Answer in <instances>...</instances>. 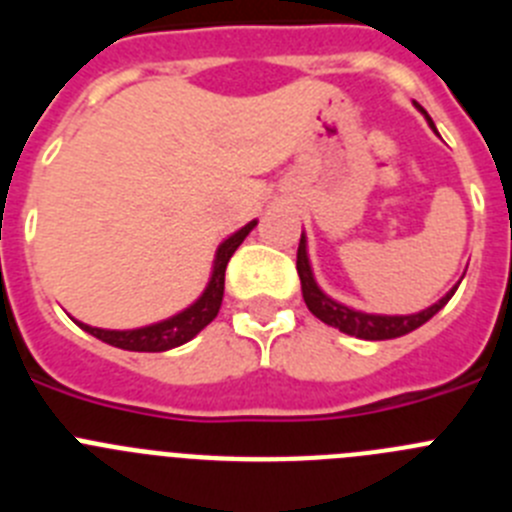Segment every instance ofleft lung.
<instances>
[{
	"label": "left lung",
	"instance_id": "1",
	"mask_svg": "<svg viewBox=\"0 0 512 512\" xmlns=\"http://www.w3.org/2000/svg\"><path fill=\"white\" fill-rule=\"evenodd\" d=\"M418 110L423 112L428 125L436 130L433 120L428 117V112L423 110L418 104ZM297 274H300V284H302V297H305V305L307 310L315 315L318 320H323L325 325H333L338 328L341 333L346 336H356V338H364V341H390V338H400L405 333H413L415 328H420L423 323L436 315L446 302L454 297L456 287L461 282H456L454 287L446 292L438 302H433L431 307H425V310L413 312V315H377V312H364V310H356V307H348L343 302L333 300L318 287L315 282V274H312V266H310V256H307V238L302 233L300 238V248H297ZM464 279V277H461Z\"/></svg>",
	"mask_w": 512,
	"mask_h": 512
}]
</instances>
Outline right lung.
Masks as SVG:
<instances>
[{
    "mask_svg": "<svg viewBox=\"0 0 512 512\" xmlns=\"http://www.w3.org/2000/svg\"><path fill=\"white\" fill-rule=\"evenodd\" d=\"M256 228V220H251L248 225H243L241 230H235L233 235H228L215 251V261H212V274L210 282H207L205 292H202L197 300L189 307H184L182 312H176L171 318L161 320V323L143 325V328L133 330H107V328H92L87 323H79L81 330L92 333L99 341L110 343L115 348H125V351H148V354H156V351H169V348L182 346V343L192 341L202 328L212 323L223 305V292H225V269H228L230 256L235 253V248L246 241V235Z\"/></svg>",
    "mask_w": 512,
    "mask_h": 512,
    "instance_id": "right-lung-1",
    "label": "right lung"
}]
</instances>
